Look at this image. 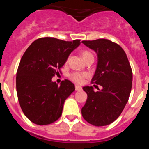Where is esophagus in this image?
<instances>
[{
    "instance_id": "34e87169",
    "label": "esophagus",
    "mask_w": 149,
    "mask_h": 149,
    "mask_svg": "<svg viewBox=\"0 0 149 149\" xmlns=\"http://www.w3.org/2000/svg\"><path fill=\"white\" fill-rule=\"evenodd\" d=\"M82 89V87L80 86H77V85H75V90L79 91V90H81Z\"/></svg>"
}]
</instances>
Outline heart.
<instances>
[{
  "label": "heart",
  "mask_w": 149,
  "mask_h": 149,
  "mask_svg": "<svg viewBox=\"0 0 149 149\" xmlns=\"http://www.w3.org/2000/svg\"><path fill=\"white\" fill-rule=\"evenodd\" d=\"M81 54H82L83 58H84V60H86V59L90 57V56H93V54H91V52H89V51H86V50L83 51ZM87 76L88 74L85 73V72H74L70 74L69 78H70L73 82L77 83V84H82L84 81V78L87 77Z\"/></svg>",
  "instance_id": "b5f03b06"
}]
</instances>
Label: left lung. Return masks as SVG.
Instances as JSON below:
<instances>
[{
	"instance_id": "8db88e82",
	"label": "left lung",
	"mask_w": 149,
	"mask_h": 149,
	"mask_svg": "<svg viewBox=\"0 0 149 149\" xmlns=\"http://www.w3.org/2000/svg\"><path fill=\"white\" fill-rule=\"evenodd\" d=\"M82 42L97 53L98 63L92 84H98L103 89L95 92L93 86L83 87L87 99L81 113L93 125H107L120 116L128 101L132 69L125 52L116 43L105 39Z\"/></svg>"
}]
</instances>
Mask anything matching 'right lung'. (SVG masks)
I'll return each instance as SVG.
<instances>
[{
	"mask_svg": "<svg viewBox=\"0 0 149 149\" xmlns=\"http://www.w3.org/2000/svg\"><path fill=\"white\" fill-rule=\"evenodd\" d=\"M80 41L40 38L22 56L16 74L17 95L24 114L34 124L46 125L61 116L64 102L75 88L68 80L58 86L51 78L60 72Z\"/></svg>",
	"mask_w": 149,
	"mask_h": 149,
	"instance_id": "1",
	"label": "right lung"
}]
</instances>
